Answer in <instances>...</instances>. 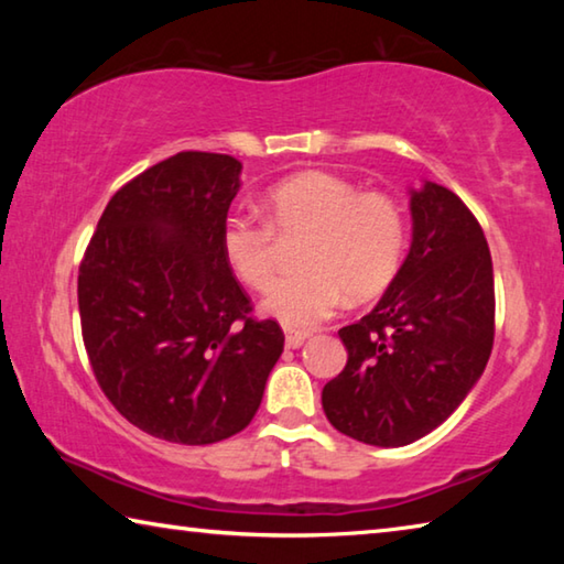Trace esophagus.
Instances as JSON below:
<instances>
[{
    "mask_svg": "<svg viewBox=\"0 0 564 564\" xmlns=\"http://www.w3.org/2000/svg\"><path fill=\"white\" fill-rule=\"evenodd\" d=\"M283 333H285V346H289V348L303 346V340L311 336L308 330H295V328H283Z\"/></svg>",
    "mask_w": 564,
    "mask_h": 564,
    "instance_id": "obj_1",
    "label": "esophagus"
}]
</instances>
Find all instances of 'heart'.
<instances>
[{
    "label": "heart",
    "mask_w": 564,
    "mask_h": 564,
    "mask_svg": "<svg viewBox=\"0 0 564 564\" xmlns=\"http://www.w3.org/2000/svg\"><path fill=\"white\" fill-rule=\"evenodd\" d=\"M265 221L231 214L221 251L251 289H265L281 263V238L303 236L301 269L275 281L263 311L289 328L326 321L350 293L370 299L395 279L405 251L403 208L383 191H358L330 171H303L265 194Z\"/></svg>",
    "instance_id": "1"
}]
</instances>
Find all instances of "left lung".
<instances>
[{
    "mask_svg": "<svg viewBox=\"0 0 564 564\" xmlns=\"http://www.w3.org/2000/svg\"><path fill=\"white\" fill-rule=\"evenodd\" d=\"M413 243L368 316L338 330L348 362L323 388L330 425L400 447L455 413L488 366L495 338L490 248L451 188L410 191Z\"/></svg>",
    "mask_w": 564,
    "mask_h": 564,
    "instance_id": "obj_1",
    "label": "left lung"
}]
</instances>
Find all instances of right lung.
<instances>
[{"label": "right lung", "mask_w": 564, "mask_h": 564, "mask_svg": "<svg viewBox=\"0 0 564 564\" xmlns=\"http://www.w3.org/2000/svg\"><path fill=\"white\" fill-rule=\"evenodd\" d=\"M241 161L181 151L123 184L79 265L84 348L111 405L161 441L208 445L251 423L283 352L221 251Z\"/></svg>", "instance_id": "add662e5"}]
</instances>
